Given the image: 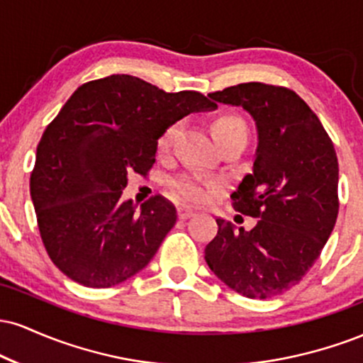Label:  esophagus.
<instances>
[{"mask_svg": "<svg viewBox=\"0 0 363 363\" xmlns=\"http://www.w3.org/2000/svg\"><path fill=\"white\" fill-rule=\"evenodd\" d=\"M177 215H179V218H181V220H187V218H191V216H194L196 211L189 206H179L177 208Z\"/></svg>", "mask_w": 363, "mask_h": 363, "instance_id": "obj_1", "label": "esophagus"}]
</instances>
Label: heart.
<instances>
[{
    "label": "heart",
    "instance_id": "b5f03b06",
    "mask_svg": "<svg viewBox=\"0 0 363 363\" xmlns=\"http://www.w3.org/2000/svg\"><path fill=\"white\" fill-rule=\"evenodd\" d=\"M211 131H213V136L216 141L228 138V136H245L247 135V128H245V123L239 116L235 114H223L220 116L218 119H215L213 126H211ZM176 135V126L169 128L167 131L162 135L160 138V147L165 148L172 140V136ZM172 189L177 196H181L186 201H203V199L208 196V187L199 181L198 177L194 176H182L177 177L176 181H172Z\"/></svg>",
    "mask_w": 363,
    "mask_h": 363
}]
</instances>
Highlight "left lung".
<instances>
[{
	"label": "left lung",
	"mask_w": 363,
	"mask_h": 363,
	"mask_svg": "<svg viewBox=\"0 0 363 363\" xmlns=\"http://www.w3.org/2000/svg\"><path fill=\"white\" fill-rule=\"evenodd\" d=\"M252 116V172L230 194L232 206L257 218L251 230L218 218L205 247L210 269L237 294L277 297L306 277L338 216V158L318 116L285 86L251 82L208 94Z\"/></svg>",
	"instance_id": "left-lung-1"
}]
</instances>
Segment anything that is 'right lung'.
Masks as SVG:
<instances>
[{
  "label": "right lung",
  "instance_id": "1",
  "mask_svg": "<svg viewBox=\"0 0 363 363\" xmlns=\"http://www.w3.org/2000/svg\"><path fill=\"white\" fill-rule=\"evenodd\" d=\"M215 107L199 91L167 94L131 74L74 90L45 128L30 176L44 247L66 277L107 289L148 264L177 211L160 194L140 210L131 199L123 201L128 176H147L167 128Z\"/></svg>",
  "mask_w": 363,
  "mask_h": 363
}]
</instances>
